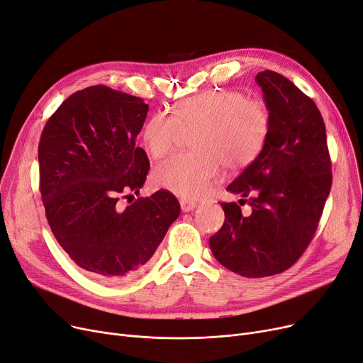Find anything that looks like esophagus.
Segmentation results:
<instances>
[{
    "label": "esophagus",
    "mask_w": 363,
    "mask_h": 363,
    "mask_svg": "<svg viewBox=\"0 0 363 363\" xmlns=\"http://www.w3.org/2000/svg\"><path fill=\"white\" fill-rule=\"evenodd\" d=\"M179 203H181V209H182V212H191V211H194V209L197 208V203H196V201H191V200H185V199H182Z\"/></svg>",
    "instance_id": "1"
}]
</instances>
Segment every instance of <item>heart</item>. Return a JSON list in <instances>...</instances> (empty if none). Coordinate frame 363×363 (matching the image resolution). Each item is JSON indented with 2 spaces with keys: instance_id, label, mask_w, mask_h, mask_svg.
Returning a JSON list of instances; mask_svg holds the SVG:
<instances>
[{
  "instance_id": "1",
  "label": "heart",
  "mask_w": 363,
  "mask_h": 363,
  "mask_svg": "<svg viewBox=\"0 0 363 363\" xmlns=\"http://www.w3.org/2000/svg\"><path fill=\"white\" fill-rule=\"evenodd\" d=\"M272 129L270 109L262 99L240 90H209L178 104L172 116L154 114L143 132L154 159L167 155L181 132H193L190 152L177 154L154 169L155 185L185 200L206 194L220 164L228 170L249 166L262 151Z\"/></svg>"
}]
</instances>
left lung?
Wrapping results in <instances>:
<instances>
[{"label": "left lung", "mask_w": 363, "mask_h": 363, "mask_svg": "<svg viewBox=\"0 0 363 363\" xmlns=\"http://www.w3.org/2000/svg\"><path fill=\"white\" fill-rule=\"evenodd\" d=\"M255 82L272 114L270 135L227 186L243 197L250 213L242 215L238 203H220L224 225L209 239L213 257L243 277L279 274L298 261L316 233L333 184L316 104L274 71L258 72Z\"/></svg>", "instance_id": "left-lung-1"}]
</instances>
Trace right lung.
Segmentation results:
<instances>
[{
	"mask_svg": "<svg viewBox=\"0 0 363 363\" xmlns=\"http://www.w3.org/2000/svg\"><path fill=\"white\" fill-rule=\"evenodd\" d=\"M144 99L91 86L62 102L38 145L40 191L57 243L83 270L106 281L143 272L170 224L178 199L167 190L139 197L150 162L136 147Z\"/></svg>",
	"mask_w": 363,
	"mask_h": 363,
	"instance_id": "1",
	"label": "right lung"
}]
</instances>
